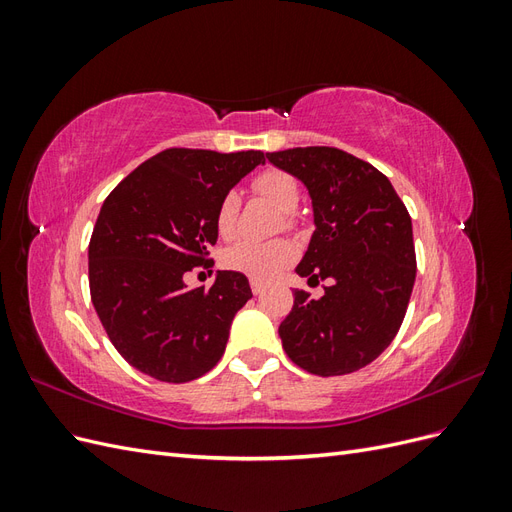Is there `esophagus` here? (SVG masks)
<instances>
[{"instance_id": "1", "label": "esophagus", "mask_w": 512, "mask_h": 512, "mask_svg": "<svg viewBox=\"0 0 512 512\" xmlns=\"http://www.w3.org/2000/svg\"><path fill=\"white\" fill-rule=\"evenodd\" d=\"M250 286H252V292H254V294H262V292H265V284L258 282V280H250Z\"/></svg>"}]
</instances>
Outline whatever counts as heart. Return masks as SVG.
<instances>
[{"instance_id":"b5f03b06","label":"heart","mask_w":512,"mask_h":512,"mask_svg":"<svg viewBox=\"0 0 512 512\" xmlns=\"http://www.w3.org/2000/svg\"><path fill=\"white\" fill-rule=\"evenodd\" d=\"M252 188L262 198H267L271 205H275L284 213H292L297 209L301 200V188L299 181L294 179L286 170L280 168H267L258 173L252 181ZM239 194L226 192L220 200L218 211H215V230L222 239H232L237 232V220H239ZM290 222V218H288ZM299 250L288 239H273V241H239L222 256L224 267L243 273L250 280L267 282L275 277L282 269L290 267L297 260Z\"/></svg>"}]
</instances>
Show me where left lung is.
Returning a JSON list of instances; mask_svg holds the SVG:
<instances>
[{
  "instance_id": "1",
  "label": "left lung",
  "mask_w": 512,
  "mask_h": 512,
  "mask_svg": "<svg viewBox=\"0 0 512 512\" xmlns=\"http://www.w3.org/2000/svg\"><path fill=\"white\" fill-rule=\"evenodd\" d=\"M267 158L312 196L316 230L297 273L331 282L320 299L294 290L282 346L309 374H352L378 359L404 322L416 277L410 213L378 168L342 149L294 147Z\"/></svg>"
}]
</instances>
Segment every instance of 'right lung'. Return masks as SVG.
Wrapping results in <instances>:
<instances>
[{"instance_id":"obj_1","label":"right lung","mask_w":512,"mask_h":512,"mask_svg":"<svg viewBox=\"0 0 512 512\" xmlns=\"http://www.w3.org/2000/svg\"><path fill=\"white\" fill-rule=\"evenodd\" d=\"M262 162V151L173 147L106 196L89 241L91 303L117 352L143 374L190 382L222 359L250 282L218 271L205 290L185 286L183 275L213 265L220 200Z\"/></svg>"}]
</instances>
